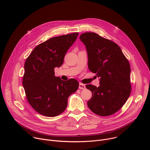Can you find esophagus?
I'll list each match as a JSON object with an SVG mask.
<instances>
[{
	"label": "esophagus",
	"mask_w": 150,
	"mask_h": 150,
	"mask_svg": "<svg viewBox=\"0 0 150 150\" xmlns=\"http://www.w3.org/2000/svg\"><path fill=\"white\" fill-rule=\"evenodd\" d=\"M79 88L83 90L85 88V85L82 83H79Z\"/></svg>",
	"instance_id": "obj_1"
}]
</instances>
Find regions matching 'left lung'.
Listing matches in <instances>:
<instances>
[{
	"instance_id": "left-lung-1",
	"label": "left lung",
	"mask_w": 150,
	"mask_h": 150,
	"mask_svg": "<svg viewBox=\"0 0 150 150\" xmlns=\"http://www.w3.org/2000/svg\"><path fill=\"white\" fill-rule=\"evenodd\" d=\"M86 47L90 71L100 78V86L87 84L92 93L88 101L95 114L108 116L119 110L131 92L129 61L115 42L95 33H85L79 37Z\"/></svg>"
}]
</instances>
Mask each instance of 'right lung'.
I'll use <instances>...</instances> for the list:
<instances>
[{
	"label": "right lung",
	"mask_w": 150,
	"mask_h": 150,
	"mask_svg": "<svg viewBox=\"0 0 150 150\" xmlns=\"http://www.w3.org/2000/svg\"><path fill=\"white\" fill-rule=\"evenodd\" d=\"M78 33L52 37L37 46L24 64L23 85L27 99L38 113L55 117L66 109L68 98L79 87L78 81H67L54 76L75 41Z\"/></svg>",
	"instance_id": "add662e5"
}]
</instances>
